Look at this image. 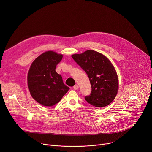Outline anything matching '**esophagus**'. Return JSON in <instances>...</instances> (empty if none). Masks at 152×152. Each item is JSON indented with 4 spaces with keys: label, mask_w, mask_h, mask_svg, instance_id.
Wrapping results in <instances>:
<instances>
[{
    "label": "esophagus",
    "mask_w": 152,
    "mask_h": 152,
    "mask_svg": "<svg viewBox=\"0 0 152 152\" xmlns=\"http://www.w3.org/2000/svg\"><path fill=\"white\" fill-rule=\"evenodd\" d=\"M73 88L75 89V90H77L78 88H79V86H78V85H75L74 86H73Z\"/></svg>",
    "instance_id": "1"
}]
</instances>
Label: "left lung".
<instances>
[{"label":"left lung","mask_w":152,"mask_h":152,"mask_svg":"<svg viewBox=\"0 0 152 152\" xmlns=\"http://www.w3.org/2000/svg\"><path fill=\"white\" fill-rule=\"evenodd\" d=\"M72 58L87 74L91 86L86 101L95 107H103L115 99L118 90V79L112 63L103 54L88 50Z\"/></svg>","instance_id":"left-lung-1"}]
</instances>
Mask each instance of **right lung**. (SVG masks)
Wrapping results in <instances>:
<instances>
[{"label":"right lung","mask_w":152,"mask_h":152,"mask_svg":"<svg viewBox=\"0 0 152 152\" xmlns=\"http://www.w3.org/2000/svg\"><path fill=\"white\" fill-rule=\"evenodd\" d=\"M62 55L48 51L32 63L28 75V85L34 100L41 104L52 106L58 103L70 88L63 82L55 69Z\"/></svg>","instance_id":"obj_1"}]
</instances>
